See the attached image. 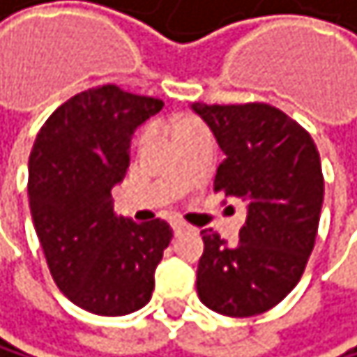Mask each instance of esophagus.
Wrapping results in <instances>:
<instances>
[{
	"label": "esophagus",
	"mask_w": 357,
	"mask_h": 357,
	"mask_svg": "<svg viewBox=\"0 0 357 357\" xmlns=\"http://www.w3.org/2000/svg\"><path fill=\"white\" fill-rule=\"evenodd\" d=\"M190 227L186 225V222H173V233L175 236H180V233H184V231H188Z\"/></svg>",
	"instance_id": "34e87169"
}]
</instances>
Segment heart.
<instances>
[{
    "mask_svg": "<svg viewBox=\"0 0 357 357\" xmlns=\"http://www.w3.org/2000/svg\"><path fill=\"white\" fill-rule=\"evenodd\" d=\"M188 124H192V121H180V124H177V130L184 128V126H188Z\"/></svg>",
    "mask_w": 357,
    "mask_h": 357,
    "instance_id": "heart-1",
    "label": "heart"
}]
</instances>
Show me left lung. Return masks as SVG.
<instances>
[{
    "label": "left lung",
    "mask_w": 357,
    "mask_h": 357,
    "mask_svg": "<svg viewBox=\"0 0 357 357\" xmlns=\"http://www.w3.org/2000/svg\"><path fill=\"white\" fill-rule=\"evenodd\" d=\"M190 109L225 154L214 190L246 203L238 244L201 231L199 300L227 317L261 314L298 284L317 238L324 203L317 145L298 121L264 102Z\"/></svg>",
    "instance_id": "1"
}]
</instances>
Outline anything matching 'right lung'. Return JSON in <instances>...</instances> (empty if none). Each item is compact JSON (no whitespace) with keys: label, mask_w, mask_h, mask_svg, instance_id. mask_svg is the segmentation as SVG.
I'll return each mask as SVG.
<instances>
[{"label":"right lung","mask_w":357,"mask_h":357,"mask_svg":"<svg viewBox=\"0 0 357 357\" xmlns=\"http://www.w3.org/2000/svg\"><path fill=\"white\" fill-rule=\"evenodd\" d=\"M165 107L117 85L73 96L40 128L29 154V210L59 291L79 308L119 317L143 308L173 231L113 212L135 130Z\"/></svg>","instance_id":"obj_1"}]
</instances>
